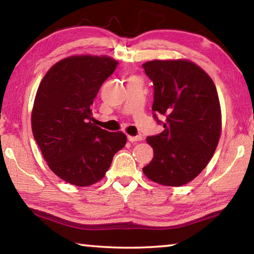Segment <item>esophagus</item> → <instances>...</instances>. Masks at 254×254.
<instances>
[{
    "label": "esophagus",
    "mask_w": 254,
    "mask_h": 254,
    "mask_svg": "<svg viewBox=\"0 0 254 254\" xmlns=\"http://www.w3.org/2000/svg\"><path fill=\"white\" fill-rule=\"evenodd\" d=\"M127 140L130 141V142H136V141H141V140H142V136H140V135H136V136L127 135Z\"/></svg>",
    "instance_id": "esophagus-1"
}]
</instances>
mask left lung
Here are the masks:
<instances>
[{
  "mask_svg": "<svg viewBox=\"0 0 254 254\" xmlns=\"http://www.w3.org/2000/svg\"><path fill=\"white\" fill-rule=\"evenodd\" d=\"M153 83V118L163 131L147 137L153 158L144 175L165 186H183L213 157L222 128L220 100L210 77L188 60H152L142 65ZM158 115L165 117L162 123Z\"/></svg>",
  "mask_w": 254,
  "mask_h": 254,
  "instance_id": "obj_1",
  "label": "left lung"
}]
</instances>
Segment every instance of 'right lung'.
I'll return each instance as SVG.
<instances>
[{
	"instance_id": "add662e5",
	"label": "right lung",
	"mask_w": 254,
	"mask_h": 254,
	"mask_svg": "<svg viewBox=\"0 0 254 254\" xmlns=\"http://www.w3.org/2000/svg\"><path fill=\"white\" fill-rule=\"evenodd\" d=\"M118 64L105 56L65 58L50 68L37 91L34 140L49 168L75 186L100 182L127 143L124 133L103 130L92 118L94 98Z\"/></svg>"
}]
</instances>
